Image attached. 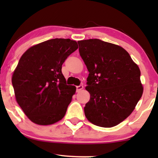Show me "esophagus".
Instances as JSON below:
<instances>
[{
  "instance_id": "1",
  "label": "esophagus",
  "mask_w": 158,
  "mask_h": 158,
  "mask_svg": "<svg viewBox=\"0 0 158 158\" xmlns=\"http://www.w3.org/2000/svg\"><path fill=\"white\" fill-rule=\"evenodd\" d=\"M83 85H80L78 86H77V87H76L77 92H80L82 89H83Z\"/></svg>"
}]
</instances>
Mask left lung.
Listing matches in <instances>:
<instances>
[{"mask_svg":"<svg viewBox=\"0 0 158 158\" xmlns=\"http://www.w3.org/2000/svg\"><path fill=\"white\" fill-rule=\"evenodd\" d=\"M77 43L89 72L85 88L90 98L84 107L86 118L98 127L116 126L130 115L142 97L139 67L118 45L98 39Z\"/></svg>","mask_w":158,"mask_h":158,"instance_id":"8db88e82","label":"left lung"}]
</instances>
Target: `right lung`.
<instances>
[{
    "label": "right lung",
    "instance_id": "obj_1",
    "mask_svg": "<svg viewBox=\"0 0 158 158\" xmlns=\"http://www.w3.org/2000/svg\"><path fill=\"white\" fill-rule=\"evenodd\" d=\"M78 48L70 39H52L21 56L12 76L17 103L32 122L49 125L65 115L76 88L68 85L62 65Z\"/></svg>",
    "mask_w": 158,
    "mask_h": 158
}]
</instances>
